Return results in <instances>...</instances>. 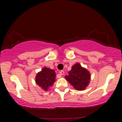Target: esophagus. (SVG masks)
Listing matches in <instances>:
<instances>
[{
  "label": "esophagus",
  "mask_w": 122,
  "mask_h": 122,
  "mask_svg": "<svg viewBox=\"0 0 122 122\" xmlns=\"http://www.w3.org/2000/svg\"><path fill=\"white\" fill-rule=\"evenodd\" d=\"M60 75H63L65 74V72L63 70H62V71L60 72Z\"/></svg>",
  "instance_id": "esophagus-1"
}]
</instances>
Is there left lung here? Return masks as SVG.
Masks as SVG:
<instances>
[{
    "label": "left lung",
    "instance_id": "obj_1",
    "mask_svg": "<svg viewBox=\"0 0 122 122\" xmlns=\"http://www.w3.org/2000/svg\"><path fill=\"white\" fill-rule=\"evenodd\" d=\"M65 77L76 90L81 91L88 85L91 76L86 68L82 67L80 63H76Z\"/></svg>",
    "mask_w": 122,
    "mask_h": 122
}]
</instances>
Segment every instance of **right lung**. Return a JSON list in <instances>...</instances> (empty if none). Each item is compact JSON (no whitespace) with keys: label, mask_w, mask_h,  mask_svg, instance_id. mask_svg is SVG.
Here are the masks:
<instances>
[{"label":"right lung","mask_w":122,"mask_h":122,"mask_svg":"<svg viewBox=\"0 0 122 122\" xmlns=\"http://www.w3.org/2000/svg\"><path fill=\"white\" fill-rule=\"evenodd\" d=\"M56 73L54 70L44 67L41 71L37 73L35 78L37 85L45 91H47L50 87L52 86L55 81Z\"/></svg>","instance_id":"1"}]
</instances>
